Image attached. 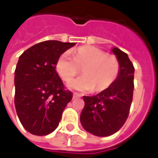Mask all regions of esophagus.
Instances as JSON below:
<instances>
[{
	"label": "esophagus",
	"mask_w": 158,
	"mask_h": 158,
	"mask_svg": "<svg viewBox=\"0 0 158 158\" xmlns=\"http://www.w3.org/2000/svg\"><path fill=\"white\" fill-rule=\"evenodd\" d=\"M79 95H78V94H77V93H73V99H75V98H77V97H79Z\"/></svg>",
	"instance_id": "34e87169"
}]
</instances>
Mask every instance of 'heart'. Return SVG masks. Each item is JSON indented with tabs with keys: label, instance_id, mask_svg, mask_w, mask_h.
Segmentation results:
<instances>
[{
	"label": "heart",
	"instance_id": "1",
	"mask_svg": "<svg viewBox=\"0 0 158 158\" xmlns=\"http://www.w3.org/2000/svg\"><path fill=\"white\" fill-rule=\"evenodd\" d=\"M56 70L66 82H69L82 69L84 75L70 82L68 87L79 91H89L94 89L99 92L109 88L115 82L119 73V62L115 56L106 55L102 50L85 45L72 52L59 56L56 62Z\"/></svg>",
	"mask_w": 158,
	"mask_h": 158
}]
</instances>
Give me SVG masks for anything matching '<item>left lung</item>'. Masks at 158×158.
Masks as SVG:
<instances>
[{"label": "left lung", "instance_id": "8db88e82", "mask_svg": "<svg viewBox=\"0 0 158 158\" xmlns=\"http://www.w3.org/2000/svg\"><path fill=\"white\" fill-rule=\"evenodd\" d=\"M112 52L118 60L119 73L109 88L96 96H84L80 122L87 132L104 137L121 129L129 116L134 91L135 68L125 52L117 47Z\"/></svg>", "mask_w": 158, "mask_h": 158}]
</instances>
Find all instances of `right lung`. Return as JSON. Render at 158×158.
<instances>
[{
    "instance_id": "1",
    "label": "right lung",
    "mask_w": 158,
    "mask_h": 158,
    "mask_svg": "<svg viewBox=\"0 0 158 158\" xmlns=\"http://www.w3.org/2000/svg\"><path fill=\"white\" fill-rule=\"evenodd\" d=\"M75 45L47 40L19 56L14 76L16 112L23 128L35 135L53 132L72 100V92L64 89L55 65L59 56Z\"/></svg>"
}]
</instances>
